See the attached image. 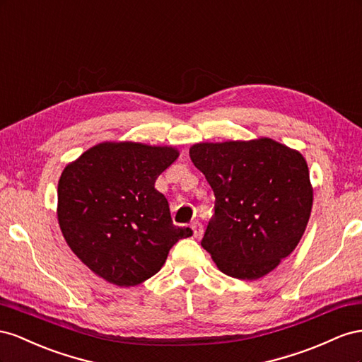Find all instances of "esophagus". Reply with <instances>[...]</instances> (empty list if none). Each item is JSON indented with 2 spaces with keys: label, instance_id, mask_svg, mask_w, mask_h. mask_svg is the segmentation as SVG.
Masks as SVG:
<instances>
[{
  "label": "esophagus",
  "instance_id": "34e87169",
  "mask_svg": "<svg viewBox=\"0 0 362 362\" xmlns=\"http://www.w3.org/2000/svg\"><path fill=\"white\" fill-rule=\"evenodd\" d=\"M191 227H192V230H194V236L195 238H202L203 236V224L200 223V221H194L192 224H191Z\"/></svg>",
  "mask_w": 362,
  "mask_h": 362
}]
</instances>
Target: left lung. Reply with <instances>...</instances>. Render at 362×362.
<instances>
[{"mask_svg":"<svg viewBox=\"0 0 362 362\" xmlns=\"http://www.w3.org/2000/svg\"><path fill=\"white\" fill-rule=\"evenodd\" d=\"M192 163L215 195L202 245L227 276L256 281L291 255L313 209L306 160L273 139L195 144Z\"/></svg>","mask_w":362,"mask_h":362,"instance_id":"1","label":"left lung"}]
</instances>
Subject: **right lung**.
Returning <instances> with one entry per match:
<instances>
[{
    "instance_id": "obj_1",
    "label": "right lung",
    "mask_w": 362,
    "mask_h": 362,
    "mask_svg": "<svg viewBox=\"0 0 362 362\" xmlns=\"http://www.w3.org/2000/svg\"><path fill=\"white\" fill-rule=\"evenodd\" d=\"M171 147L105 142L69 163L57 187V218L71 250L105 281L135 286L156 274L171 247L192 235L174 226L154 182L177 159Z\"/></svg>"
}]
</instances>
